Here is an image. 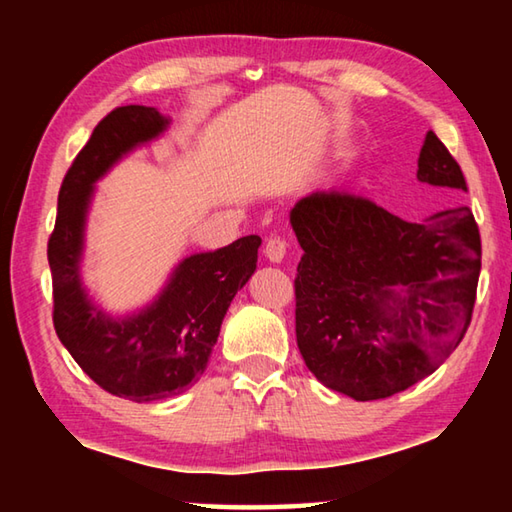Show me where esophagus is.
Returning <instances> with one entry per match:
<instances>
[{
    "instance_id": "1",
    "label": "esophagus",
    "mask_w": 512,
    "mask_h": 512,
    "mask_svg": "<svg viewBox=\"0 0 512 512\" xmlns=\"http://www.w3.org/2000/svg\"><path fill=\"white\" fill-rule=\"evenodd\" d=\"M264 253L268 259H271V262H282L284 255H287V241H284L282 237H271L266 241Z\"/></svg>"
}]
</instances>
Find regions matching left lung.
<instances>
[{
  "instance_id": "obj_1",
  "label": "left lung",
  "mask_w": 512,
  "mask_h": 512,
  "mask_svg": "<svg viewBox=\"0 0 512 512\" xmlns=\"http://www.w3.org/2000/svg\"><path fill=\"white\" fill-rule=\"evenodd\" d=\"M418 180L467 192L458 162L429 131ZM305 250L296 287L302 359L327 388L384 400L431 375L470 327L481 235L467 205L422 223L366 196L314 192L291 210Z\"/></svg>"
}]
</instances>
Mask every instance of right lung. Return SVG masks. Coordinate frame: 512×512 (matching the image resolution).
<instances>
[{
    "instance_id": "add662e5",
    "label": "right lung",
    "mask_w": 512,
    "mask_h": 512,
    "mask_svg": "<svg viewBox=\"0 0 512 512\" xmlns=\"http://www.w3.org/2000/svg\"><path fill=\"white\" fill-rule=\"evenodd\" d=\"M167 124L155 108L110 110L65 173L47 244L60 343L103 391L140 404L183 393L203 375L225 311L255 273L262 244L250 235L214 253L187 257L160 298L133 318L112 320L92 307L81 287L79 262L94 180L133 146L158 137Z\"/></svg>"
}]
</instances>
